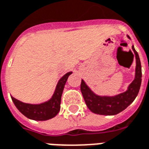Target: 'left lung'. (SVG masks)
Returning a JSON list of instances; mask_svg holds the SVG:
<instances>
[{"label": "left lung", "mask_w": 149, "mask_h": 149, "mask_svg": "<svg viewBox=\"0 0 149 149\" xmlns=\"http://www.w3.org/2000/svg\"><path fill=\"white\" fill-rule=\"evenodd\" d=\"M127 37L130 39L128 36ZM132 49L136 58L135 78L129 85L126 92L114 96H101L93 93L85 81L81 80V92L88 108L93 113L107 116L116 115L124 110L135 100L141 83V65L138 52L136 51L134 46H132Z\"/></svg>", "instance_id": "8db88e82"}]
</instances>
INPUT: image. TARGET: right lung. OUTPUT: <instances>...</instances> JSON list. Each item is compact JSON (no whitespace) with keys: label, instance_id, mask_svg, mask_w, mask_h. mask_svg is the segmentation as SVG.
<instances>
[{"label":"right lung","instance_id":"1","mask_svg":"<svg viewBox=\"0 0 149 149\" xmlns=\"http://www.w3.org/2000/svg\"><path fill=\"white\" fill-rule=\"evenodd\" d=\"M71 74V71L68 72L59 80L54 95L47 102L40 104H29L21 102L14 97H11V100L17 109L29 119L34 120H49L56 116L61 109V101L64 85L69 75Z\"/></svg>","mask_w":149,"mask_h":149}]
</instances>
